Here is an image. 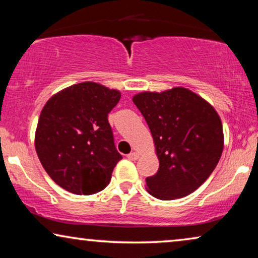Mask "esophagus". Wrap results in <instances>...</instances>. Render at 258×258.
Returning <instances> with one entry per match:
<instances>
[{
  "instance_id": "obj_1",
  "label": "esophagus",
  "mask_w": 258,
  "mask_h": 258,
  "mask_svg": "<svg viewBox=\"0 0 258 258\" xmlns=\"http://www.w3.org/2000/svg\"><path fill=\"white\" fill-rule=\"evenodd\" d=\"M126 157H128L130 161H136V160H139L140 154L136 153V151H132V153H130Z\"/></svg>"
}]
</instances>
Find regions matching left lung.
<instances>
[{
	"label": "left lung",
	"instance_id": "1",
	"mask_svg": "<svg viewBox=\"0 0 258 258\" xmlns=\"http://www.w3.org/2000/svg\"><path fill=\"white\" fill-rule=\"evenodd\" d=\"M133 102L146 118L160 161L146 178L158 200L181 199L200 188L220 161L224 147L220 115L209 102L183 87L143 91Z\"/></svg>",
	"mask_w": 258,
	"mask_h": 258
}]
</instances>
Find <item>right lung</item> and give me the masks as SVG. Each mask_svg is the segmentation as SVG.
Wrapping results in <instances>:
<instances>
[{
    "label": "right lung",
    "mask_w": 258,
    "mask_h": 258,
    "mask_svg": "<svg viewBox=\"0 0 258 258\" xmlns=\"http://www.w3.org/2000/svg\"><path fill=\"white\" fill-rule=\"evenodd\" d=\"M121 93L95 82L74 84L49 98L35 133L42 167L56 184L75 195H93L109 184L122 158L108 114Z\"/></svg>",
    "instance_id": "obj_1"
}]
</instances>
